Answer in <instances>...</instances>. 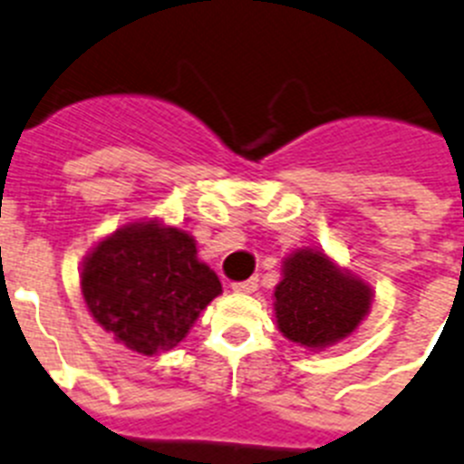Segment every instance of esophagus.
<instances>
[{
	"label": "esophagus",
	"instance_id": "34e87169",
	"mask_svg": "<svg viewBox=\"0 0 464 464\" xmlns=\"http://www.w3.org/2000/svg\"><path fill=\"white\" fill-rule=\"evenodd\" d=\"M257 288V278H246V281H237L232 283V290L241 295H248V293H256Z\"/></svg>",
	"mask_w": 464,
	"mask_h": 464
}]
</instances>
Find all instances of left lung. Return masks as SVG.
Segmentation results:
<instances>
[{"label": "left lung", "mask_w": 464, "mask_h": 464, "mask_svg": "<svg viewBox=\"0 0 464 464\" xmlns=\"http://www.w3.org/2000/svg\"><path fill=\"white\" fill-rule=\"evenodd\" d=\"M274 299L283 337L299 346L323 348L358 327L370 311L372 290L332 265L325 253L297 251L283 262V281Z\"/></svg>", "instance_id": "1"}]
</instances>
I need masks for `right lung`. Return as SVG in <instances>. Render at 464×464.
<instances>
[{
  "instance_id": "add662e5",
  "label": "right lung",
  "mask_w": 464,
  "mask_h": 464,
  "mask_svg": "<svg viewBox=\"0 0 464 464\" xmlns=\"http://www.w3.org/2000/svg\"><path fill=\"white\" fill-rule=\"evenodd\" d=\"M81 290L94 321L116 342L155 355L181 342L220 281L188 232L160 223L116 229L85 257Z\"/></svg>"
}]
</instances>
